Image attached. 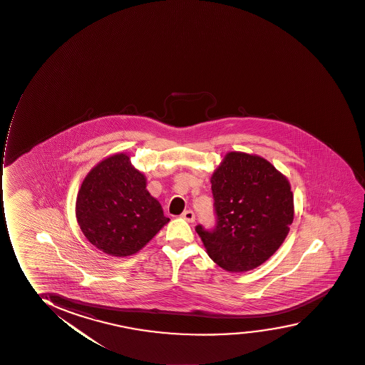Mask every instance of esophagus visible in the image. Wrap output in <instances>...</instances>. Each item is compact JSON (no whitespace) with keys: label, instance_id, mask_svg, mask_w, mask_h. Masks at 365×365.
<instances>
[{"label":"esophagus","instance_id":"34e87169","mask_svg":"<svg viewBox=\"0 0 365 365\" xmlns=\"http://www.w3.org/2000/svg\"><path fill=\"white\" fill-rule=\"evenodd\" d=\"M181 217L184 218L185 220H187V222H190V223H192V222H195V213H193L191 210H187V211H185L182 215H181Z\"/></svg>","mask_w":365,"mask_h":365}]
</instances>
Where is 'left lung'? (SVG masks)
<instances>
[{
	"label": "left lung",
	"mask_w": 365,
	"mask_h": 365,
	"mask_svg": "<svg viewBox=\"0 0 365 365\" xmlns=\"http://www.w3.org/2000/svg\"><path fill=\"white\" fill-rule=\"evenodd\" d=\"M215 225H196L208 256L229 272L250 271L278 250L294 207L284 176L266 159L230 152L211 178Z\"/></svg>",
	"instance_id": "8db88e82"
}]
</instances>
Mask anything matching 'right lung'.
Instances as JSON below:
<instances>
[{"mask_svg":"<svg viewBox=\"0 0 365 365\" xmlns=\"http://www.w3.org/2000/svg\"><path fill=\"white\" fill-rule=\"evenodd\" d=\"M76 217L89 242L108 255L136 254L169 222L126 154L111 155L86 176Z\"/></svg>","mask_w":365,"mask_h":365,"instance_id":"add662e5","label":"right lung"}]
</instances>
